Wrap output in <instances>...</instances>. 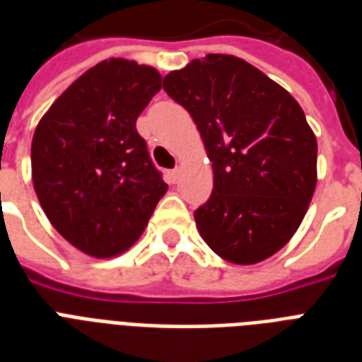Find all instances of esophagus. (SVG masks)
<instances>
[{"label":"esophagus","mask_w":362,"mask_h":362,"mask_svg":"<svg viewBox=\"0 0 362 362\" xmlns=\"http://www.w3.org/2000/svg\"><path fill=\"white\" fill-rule=\"evenodd\" d=\"M178 176H180V169L169 170V182H170V184H176V182H178Z\"/></svg>","instance_id":"1"}]
</instances>
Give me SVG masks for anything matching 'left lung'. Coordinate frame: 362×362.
I'll return each instance as SVG.
<instances>
[{"label":"left lung","mask_w":362,"mask_h":362,"mask_svg":"<svg viewBox=\"0 0 362 362\" xmlns=\"http://www.w3.org/2000/svg\"><path fill=\"white\" fill-rule=\"evenodd\" d=\"M163 90L189 112L212 163V195L195 212L203 240L235 264L280 252L317 184V141L300 105L229 54H206L170 71Z\"/></svg>","instance_id":"obj_1"}]
</instances>
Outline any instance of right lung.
Returning <instances> with one entry per match:
<instances>
[{
    "label": "right lung",
    "instance_id": "obj_1",
    "mask_svg": "<svg viewBox=\"0 0 362 362\" xmlns=\"http://www.w3.org/2000/svg\"><path fill=\"white\" fill-rule=\"evenodd\" d=\"M161 90L152 65L110 58L45 112L31 141V180L54 229L90 257L129 250L167 192L136 118Z\"/></svg>",
    "mask_w": 362,
    "mask_h": 362
}]
</instances>
